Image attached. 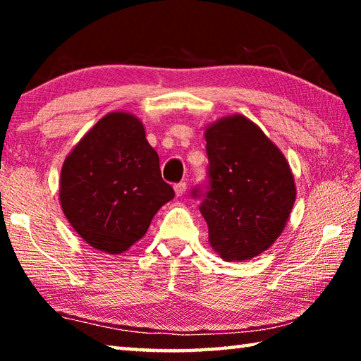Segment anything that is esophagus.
<instances>
[{"label":"esophagus","instance_id":"1","mask_svg":"<svg viewBox=\"0 0 361 361\" xmlns=\"http://www.w3.org/2000/svg\"><path fill=\"white\" fill-rule=\"evenodd\" d=\"M173 189H175V194L176 195H178V197H180V195H183V194H185V191H186V183H176V185L173 186Z\"/></svg>","mask_w":361,"mask_h":361}]
</instances>
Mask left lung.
<instances>
[{
	"label": "left lung",
	"mask_w": 361,
	"mask_h": 361,
	"mask_svg": "<svg viewBox=\"0 0 361 361\" xmlns=\"http://www.w3.org/2000/svg\"><path fill=\"white\" fill-rule=\"evenodd\" d=\"M210 191L200 205L213 252L224 261L264 253L282 234L296 200L283 152L253 121L231 114L205 127ZM200 194L199 189L192 192Z\"/></svg>",
	"instance_id": "1"
}]
</instances>
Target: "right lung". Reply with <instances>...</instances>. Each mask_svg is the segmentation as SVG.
Instances as JSON below:
<instances>
[{
    "mask_svg": "<svg viewBox=\"0 0 361 361\" xmlns=\"http://www.w3.org/2000/svg\"><path fill=\"white\" fill-rule=\"evenodd\" d=\"M59 197L84 242L103 253L121 255L142 239L175 192L162 180L143 122L130 113L113 111L65 157Z\"/></svg>",
    "mask_w": 361,
    "mask_h": 361,
    "instance_id": "right-lung-1",
    "label": "right lung"
}]
</instances>
